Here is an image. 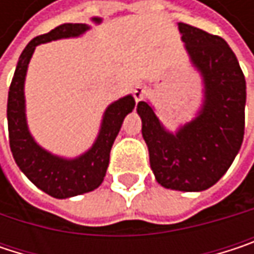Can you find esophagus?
<instances>
[{
    "mask_svg": "<svg viewBox=\"0 0 254 254\" xmlns=\"http://www.w3.org/2000/svg\"><path fill=\"white\" fill-rule=\"evenodd\" d=\"M144 95H145V88L142 85H139V83L135 85V88H133V98H135V101L139 103L144 98Z\"/></svg>",
    "mask_w": 254,
    "mask_h": 254,
    "instance_id": "obj_1",
    "label": "esophagus"
}]
</instances>
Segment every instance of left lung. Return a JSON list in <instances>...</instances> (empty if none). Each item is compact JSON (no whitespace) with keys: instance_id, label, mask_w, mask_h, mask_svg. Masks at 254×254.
<instances>
[{"instance_id":"obj_1","label":"left lung","mask_w":254,"mask_h":254,"mask_svg":"<svg viewBox=\"0 0 254 254\" xmlns=\"http://www.w3.org/2000/svg\"><path fill=\"white\" fill-rule=\"evenodd\" d=\"M192 67L200 73L203 100L195 116L169 130L148 101L136 113L156 181L169 190L198 192L215 185L232 165L244 138L246 79L221 36L178 23Z\"/></svg>"}]
</instances>
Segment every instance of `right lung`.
<instances>
[{
	"instance_id": "right-lung-1",
	"label": "right lung",
	"mask_w": 254,
	"mask_h": 254,
	"mask_svg": "<svg viewBox=\"0 0 254 254\" xmlns=\"http://www.w3.org/2000/svg\"><path fill=\"white\" fill-rule=\"evenodd\" d=\"M89 29L91 26L86 23H64L33 38L19 57L8 89L7 122L13 157L27 179L54 198H70L94 191L101 185L107 172L112 145L124 119L135 107L132 94L109 104L94 144L76 157L57 156L41 147L32 136L26 119L25 80L35 48L45 42L82 36Z\"/></svg>"
}]
</instances>
